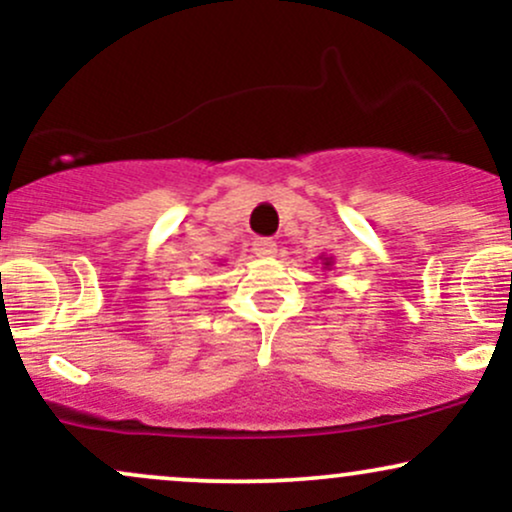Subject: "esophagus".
<instances>
[{"label":"esophagus","mask_w":512,"mask_h":512,"mask_svg":"<svg viewBox=\"0 0 512 512\" xmlns=\"http://www.w3.org/2000/svg\"><path fill=\"white\" fill-rule=\"evenodd\" d=\"M252 252H255L257 257H274L276 243L272 238H255L252 240Z\"/></svg>","instance_id":"esophagus-1"}]
</instances>
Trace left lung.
<instances>
[{"mask_svg":"<svg viewBox=\"0 0 512 512\" xmlns=\"http://www.w3.org/2000/svg\"><path fill=\"white\" fill-rule=\"evenodd\" d=\"M325 264H327V267H330V262H325Z\"/></svg>","mask_w":512,"mask_h":512,"instance_id":"left-lung-1","label":"left lung"}]
</instances>
